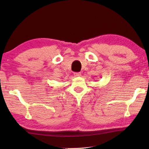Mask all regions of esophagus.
Masks as SVG:
<instances>
[{"label":"esophagus","mask_w":149,"mask_h":149,"mask_svg":"<svg viewBox=\"0 0 149 149\" xmlns=\"http://www.w3.org/2000/svg\"><path fill=\"white\" fill-rule=\"evenodd\" d=\"M81 73L80 72H75L74 73V76L75 77H79L81 76Z\"/></svg>","instance_id":"esophagus-1"}]
</instances>
